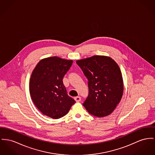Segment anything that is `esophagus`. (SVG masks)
<instances>
[{"label": "esophagus", "mask_w": 155, "mask_h": 155, "mask_svg": "<svg viewBox=\"0 0 155 155\" xmlns=\"http://www.w3.org/2000/svg\"><path fill=\"white\" fill-rule=\"evenodd\" d=\"M74 100L76 101V102H79L81 101V97L80 96H77L74 97Z\"/></svg>", "instance_id": "34e87169"}]
</instances>
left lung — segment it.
<instances>
[{
    "label": "left lung",
    "mask_w": 155,
    "mask_h": 155,
    "mask_svg": "<svg viewBox=\"0 0 155 155\" xmlns=\"http://www.w3.org/2000/svg\"><path fill=\"white\" fill-rule=\"evenodd\" d=\"M88 81L89 95L83 104L87 112L102 117L112 114L124 93L120 68L111 58L95 55L78 60Z\"/></svg>",
    "instance_id": "obj_1"
}]
</instances>
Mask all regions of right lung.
Wrapping results in <instances>:
<instances>
[{"mask_svg":"<svg viewBox=\"0 0 155 155\" xmlns=\"http://www.w3.org/2000/svg\"><path fill=\"white\" fill-rule=\"evenodd\" d=\"M72 63V60L49 57L40 61L33 71L30 94L35 105L43 114L59 119L76 102L67 94L62 81Z\"/></svg>","mask_w":155,"mask_h":155,"instance_id":"right-lung-1","label":"right lung"}]
</instances>
